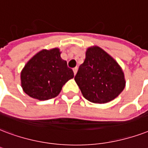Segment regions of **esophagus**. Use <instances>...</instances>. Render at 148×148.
<instances>
[{"mask_svg":"<svg viewBox=\"0 0 148 148\" xmlns=\"http://www.w3.org/2000/svg\"><path fill=\"white\" fill-rule=\"evenodd\" d=\"M77 70H78V68H77V67H74V69H73V71H74V74H77Z\"/></svg>","mask_w":148,"mask_h":148,"instance_id":"obj_1","label":"esophagus"}]
</instances>
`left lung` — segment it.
Listing matches in <instances>:
<instances>
[{"label": "left lung", "instance_id": "1", "mask_svg": "<svg viewBox=\"0 0 148 148\" xmlns=\"http://www.w3.org/2000/svg\"><path fill=\"white\" fill-rule=\"evenodd\" d=\"M74 80L87 100L100 104L116 99L126 84L119 64L98 47L88 49Z\"/></svg>", "mask_w": 148, "mask_h": 148}]
</instances>
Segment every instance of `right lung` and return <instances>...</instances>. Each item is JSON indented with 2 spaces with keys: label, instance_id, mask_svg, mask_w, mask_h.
<instances>
[{
  "label": "right lung",
  "instance_id": "1",
  "mask_svg": "<svg viewBox=\"0 0 148 148\" xmlns=\"http://www.w3.org/2000/svg\"><path fill=\"white\" fill-rule=\"evenodd\" d=\"M74 72L60 57L59 49H43L29 60L21 73V87L32 98L41 101L56 97Z\"/></svg>",
  "mask_w": 148,
  "mask_h": 148
}]
</instances>
